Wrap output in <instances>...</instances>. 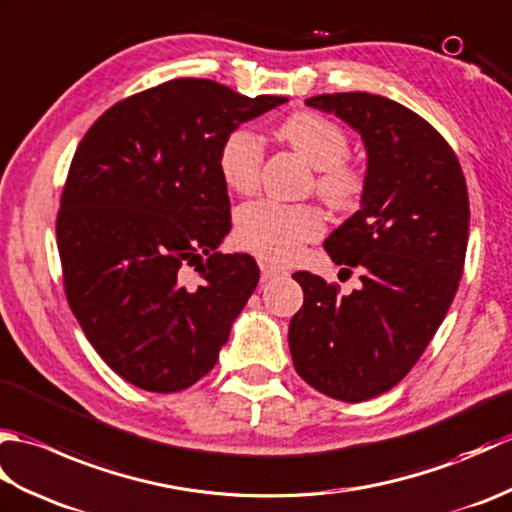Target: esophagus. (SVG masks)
Returning a JSON list of instances; mask_svg holds the SVG:
<instances>
[{
  "label": "esophagus",
  "instance_id": "esophagus-1",
  "mask_svg": "<svg viewBox=\"0 0 512 512\" xmlns=\"http://www.w3.org/2000/svg\"><path fill=\"white\" fill-rule=\"evenodd\" d=\"M281 275H286V270H284V268L273 266V264H262V279H264V281H268V279H275V277H281Z\"/></svg>",
  "mask_w": 512,
  "mask_h": 512
}]
</instances>
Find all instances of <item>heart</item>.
Here are the masks:
<instances>
[{
    "label": "heart",
    "instance_id": "b5f03b06",
    "mask_svg": "<svg viewBox=\"0 0 512 512\" xmlns=\"http://www.w3.org/2000/svg\"><path fill=\"white\" fill-rule=\"evenodd\" d=\"M279 138L319 169L314 189L336 211H352L361 204L367 176L347 158L350 138L330 118L317 112H295L279 123ZM264 165V143L250 129L226 134L217 154L222 180L237 193L255 191ZM323 233V217L310 204H281L259 200L237 213V244L264 262H288L299 248Z\"/></svg>",
    "mask_w": 512,
    "mask_h": 512
}]
</instances>
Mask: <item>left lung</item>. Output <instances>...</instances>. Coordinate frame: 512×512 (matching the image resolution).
<instances>
[{
  "label": "left lung",
  "mask_w": 512,
  "mask_h": 512,
  "mask_svg": "<svg viewBox=\"0 0 512 512\" xmlns=\"http://www.w3.org/2000/svg\"><path fill=\"white\" fill-rule=\"evenodd\" d=\"M306 103L354 127L367 149L361 211L323 244L334 264L361 270L363 286L341 295L306 270L292 275L303 306L290 354L310 387L363 402L398 385L438 332L464 270L469 193L447 140L405 105L367 92Z\"/></svg>",
  "instance_id": "8db88e82"
}]
</instances>
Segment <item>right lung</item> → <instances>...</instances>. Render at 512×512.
I'll list each match as a JSON object with an SVG mask.
<instances>
[{
    "instance_id": "obj_1",
    "label": "right lung",
    "mask_w": 512,
    "mask_h": 512,
    "mask_svg": "<svg viewBox=\"0 0 512 512\" xmlns=\"http://www.w3.org/2000/svg\"><path fill=\"white\" fill-rule=\"evenodd\" d=\"M286 101L173 79L112 105L76 147L57 215L65 297L127 383L171 394L217 363L259 281L253 257L217 250L231 231L217 154ZM187 267L198 287L183 284Z\"/></svg>"
}]
</instances>
